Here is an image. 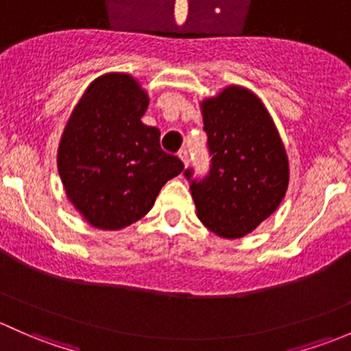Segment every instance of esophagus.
I'll use <instances>...</instances> for the list:
<instances>
[{"mask_svg": "<svg viewBox=\"0 0 351 351\" xmlns=\"http://www.w3.org/2000/svg\"><path fill=\"white\" fill-rule=\"evenodd\" d=\"M179 158L182 160V164L186 165V167L189 165V152H187L186 149H182L179 152Z\"/></svg>", "mask_w": 351, "mask_h": 351, "instance_id": "1", "label": "esophagus"}]
</instances>
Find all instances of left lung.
I'll list each match as a JSON object with an SVG mask.
<instances>
[{"instance_id": "1", "label": "left lung", "mask_w": 351, "mask_h": 351, "mask_svg": "<svg viewBox=\"0 0 351 351\" xmlns=\"http://www.w3.org/2000/svg\"><path fill=\"white\" fill-rule=\"evenodd\" d=\"M201 111L213 158L209 176L191 180L196 215L213 233L234 240L279 208L289 186V158L276 123L250 89L226 86L202 99Z\"/></svg>"}]
</instances>
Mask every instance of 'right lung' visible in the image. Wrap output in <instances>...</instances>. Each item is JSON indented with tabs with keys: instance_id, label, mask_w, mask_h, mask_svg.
Masks as SVG:
<instances>
[{
	"instance_id": "right-lung-1",
	"label": "right lung",
	"mask_w": 351,
	"mask_h": 351,
	"mask_svg": "<svg viewBox=\"0 0 351 351\" xmlns=\"http://www.w3.org/2000/svg\"><path fill=\"white\" fill-rule=\"evenodd\" d=\"M149 95L135 77H96L72 110L57 150L67 199L91 226L121 230L147 215L184 164L160 149V130L142 117Z\"/></svg>"
}]
</instances>
